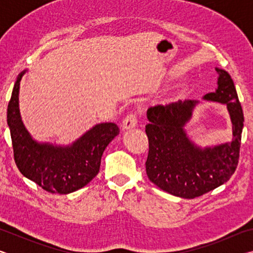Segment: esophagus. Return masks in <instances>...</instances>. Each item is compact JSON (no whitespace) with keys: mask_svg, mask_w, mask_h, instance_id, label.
I'll return each instance as SVG.
<instances>
[{"mask_svg":"<svg viewBox=\"0 0 253 253\" xmlns=\"http://www.w3.org/2000/svg\"><path fill=\"white\" fill-rule=\"evenodd\" d=\"M136 125H137V115L135 113H130L124 118L122 128L124 130H126V129H130V128H134Z\"/></svg>","mask_w":253,"mask_h":253,"instance_id":"obj_1","label":"esophagus"}]
</instances>
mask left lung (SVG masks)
Segmentation results:
<instances>
[{
  "label": "left lung",
  "mask_w": 253,
  "mask_h": 253,
  "mask_svg": "<svg viewBox=\"0 0 253 253\" xmlns=\"http://www.w3.org/2000/svg\"><path fill=\"white\" fill-rule=\"evenodd\" d=\"M217 89L205 100L224 104L232 122V140L214 147L201 148L191 142L184 126L190 121L196 100H178L147 110L149 124L146 173L161 190L183 199H194L228 182L240 156L243 111L233 80L225 70L215 68Z\"/></svg>",
  "instance_id": "left-lung-1"
}]
</instances>
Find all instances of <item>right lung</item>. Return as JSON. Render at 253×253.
Returning a JSON list of instances; mask_svg holds the SVG:
<instances>
[{"label":"right lung","mask_w":253,"mask_h":253,"mask_svg":"<svg viewBox=\"0 0 253 253\" xmlns=\"http://www.w3.org/2000/svg\"><path fill=\"white\" fill-rule=\"evenodd\" d=\"M25 71L16 78L7 106L15 164L25 177L46 192L72 193L99 172L102 153L119 134V128L114 123L97 124L68 146L36 142L25 129L19 109L20 81Z\"/></svg>","instance_id":"1"}]
</instances>
